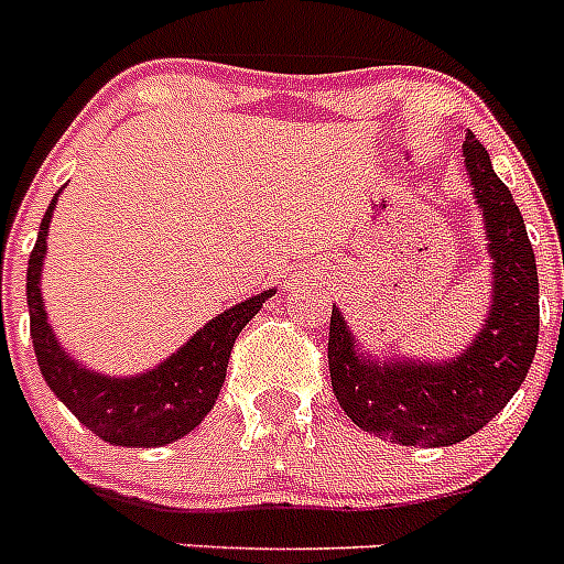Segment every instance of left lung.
Returning <instances> with one entry per match:
<instances>
[{
    "label": "left lung",
    "mask_w": 564,
    "mask_h": 564,
    "mask_svg": "<svg viewBox=\"0 0 564 564\" xmlns=\"http://www.w3.org/2000/svg\"><path fill=\"white\" fill-rule=\"evenodd\" d=\"M491 253V311L455 361H376L333 307L330 381L341 410L401 446H452L482 430L525 381L540 341V279L525 220L475 134L463 143Z\"/></svg>",
    "instance_id": "1"
}]
</instances>
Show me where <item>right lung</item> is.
Instances as JSON below:
<instances>
[{
    "mask_svg": "<svg viewBox=\"0 0 564 564\" xmlns=\"http://www.w3.org/2000/svg\"><path fill=\"white\" fill-rule=\"evenodd\" d=\"M53 208L56 200L44 212L36 246L28 259L30 338L44 381L56 392L58 401L101 441L132 446V449H154L181 441L212 412L226 381L234 341L257 316L262 302L276 291L257 293L234 305L231 311L214 316L203 330L194 333L181 350L172 352L154 370L132 378L101 376L87 370L76 358H69L58 347L53 327L47 325L39 279H42Z\"/></svg>",
    "mask_w": 564,
    "mask_h": 564,
    "instance_id": "add662e5",
    "label": "right lung"
}]
</instances>
